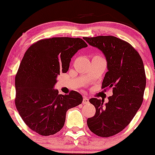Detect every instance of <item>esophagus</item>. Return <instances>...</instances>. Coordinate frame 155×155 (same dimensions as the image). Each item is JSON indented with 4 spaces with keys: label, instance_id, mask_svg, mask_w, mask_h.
I'll return each mask as SVG.
<instances>
[{
    "label": "esophagus",
    "instance_id": "34e87169",
    "mask_svg": "<svg viewBox=\"0 0 155 155\" xmlns=\"http://www.w3.org/2000/svg\"><path fill=\"white\" fill-rule=\"evenodd\" d=\"M89 103V99L86 97H84L83 101H82V104H87Z\"/></svg>",
    "mask_w": 155,
    "mask_h": 155
}]
</instances>
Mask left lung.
<instances>
[{"label":"left lung","mask_w":155,"mask_h":155,"mask_svg":"<svg viewBox=\"0 0 155 155\" xmlns=\"http://www.w3.org/2000/svg\"><path fill=\"white\" fill-rule=\"evenodd\" d=\"M83 39L105 54L108 71L102 88L112 87L113 94L105 105L103 100H89L96 113L87 118V127L99 137H112L130 123L141 107L146 85L143 61L135 48L118 37L98 36Z\"/></svg>","instance_id":"1"}]
</instances>
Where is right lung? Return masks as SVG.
<instances>
[{
    "instance_id": "1",
    "label": "right lung",
    "mask_w": 155,
    "mask_h": 155,
    "mask_svg": "<svg viewBox=\"0 0 155 155\" xmlns=\"http://www.w3.org/2000/svg\"><path fill=\"white\" fill-rule=\"evenodd\" d=\"M81 38L43 39L28 48L15 78V104L31 130L42 136L53 135L64 125L66 112L82 104L76 91L58 94L53 88L56 78L68 72L72 57L87 47Z\"/></svg>"
}]
</instances>
